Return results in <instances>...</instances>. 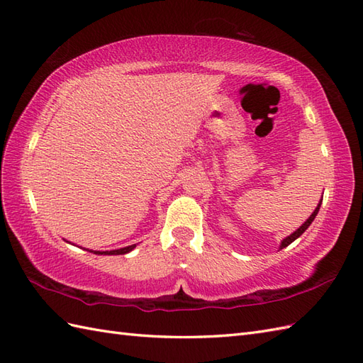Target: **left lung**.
<instances>
[{
	"mask_svg": "<svg viewBox=\"0 0 363 363\" xmlns=\"http://www.w3.org/2000/svg\"><path fill=\"white\" fill-rule=\"evenodd\" d=\"M321 201H323V199H321ZM321 201H320V204L317 206V209H315V211H313V213H312V215H311V217H309V220H307V221L304 223V225H303V226H301L299 229H296V230H295V233H293L291 235H289L287 238H284V240H282V243H281V250H282V248H285V246H289V245H290L291 242H295V240H296V238H298V237H299L301 234H303V233H304V230H306L307 228H309V226L312 225V221L315 220V217H317V213H318V211H320V206H321Z\"/></svg>",
	"mask_w": 363,
	"mask_h": 363,
	"instance_id": "left-lung-1",
	"label": "left lung"
}]
</instances>
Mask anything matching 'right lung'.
I'll list each match as a JSON object with an SVG mask.
<instances>
[{"label": "right lung", "instance_id": "obj_1", "mask_svg": "<svg viewBox=\"0 0 363 363\" xmlns=\"http://www.w3.org/2000/svg\"><path fill=\"white\" fill-rule=\"evenodd\" d=\"M135 248V245L126 246V248H120V250H113V251H103V252H95V254H104V256H118V254H126L129 251H133Z\"/></svg>", "mask_w": 363, "mask_h": 363}]
</instances>
